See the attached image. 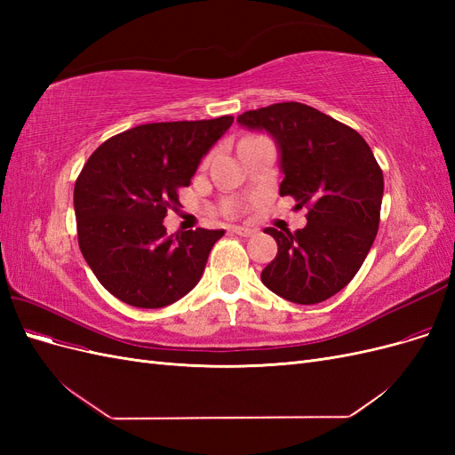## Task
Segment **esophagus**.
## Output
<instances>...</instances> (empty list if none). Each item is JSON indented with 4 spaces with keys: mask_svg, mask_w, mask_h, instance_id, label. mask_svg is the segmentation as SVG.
Returning <instances> with one entry per match:
<instances>
[{
    "mask_svg": "<svg viewBox=\"0 0 455 455\" xmlns=\"http://www.w3.org/2000/svg\"><path fill=\"white\" fill-rule=\"evenodd\" d=\"M231 231L233 233H237V235H241V237H252L254 235V229H251V228H243V226H233L231 228Z\"/></svg>",
    "mask_w": 455,
    "mask_h": 455,
    "instance_id": "1",
    "label": "esophagus"
}]
</instances>
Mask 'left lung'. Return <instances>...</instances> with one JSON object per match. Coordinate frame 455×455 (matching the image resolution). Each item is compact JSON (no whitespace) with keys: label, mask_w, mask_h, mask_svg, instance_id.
<instances>
[{"label":"left lung","mask_w":455,"mask_h":455,"mask_svg":"<svg viewBox=\"0 0 455 455\" xmlns=\"http://www.w3.org/2000/svg\"><path fill=\"white\" fill-rule=\"evenodd\" d=\"M237 123L271 136L284 174L279 194L307 209L304 229H266L279 251L261 271V283L294 304H319L355 277L376 239L379 164L359 132L306 104L251 109Z\"/></svg>","instance_id":"1"}]
</instances>
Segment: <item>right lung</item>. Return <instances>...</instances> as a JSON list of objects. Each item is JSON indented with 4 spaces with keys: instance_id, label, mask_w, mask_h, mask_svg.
Returning a JSON list of instances; mask_svg holds the SVG:
<instances>
[{
    "instance_id": "right-lung-1",
    "label": "right lung",
    "mask_w": 455,
    "mask_h": 455,
    "mask_svg": "<svg viewBox=\"0 0 455 455\" xmlns=\"http://www.w3.org/2000/svg\"><path fill=\"white\" fill-rule=\"evenodd\" d=\"M231 123H148L94 149L77 176L74 209L81 254L109 294L159 309L194 291L224 229L167 235L163 220Z\"/></svg>"
}]
</instances>
